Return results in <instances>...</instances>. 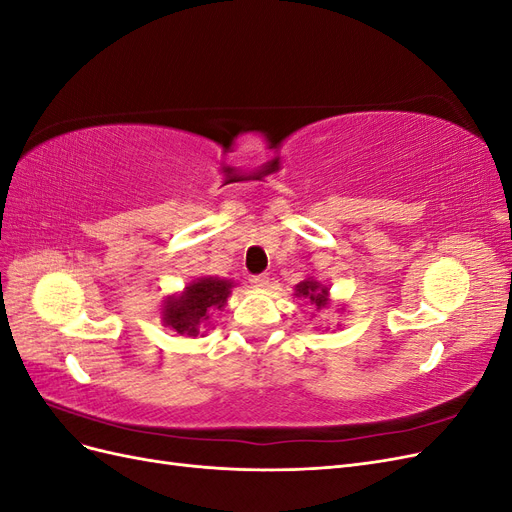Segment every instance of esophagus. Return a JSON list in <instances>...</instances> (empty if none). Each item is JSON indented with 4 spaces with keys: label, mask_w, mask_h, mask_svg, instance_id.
Instances as JSON below:
<instances>
[{
    "label": "esophagus",
    "mask_w": 512,
    "mask_h": 512,
    "mask_svg": "<svg viewBox=\"0 0 512 512\" xmlns=\"http://www.w3.org/2000/svg\"><path fill=\"white\" fill-rule=\"evenodd\" d=\"M250 284H252V288H256V290L267 288V286H269V275H267V273L252 275V277H250Z\"/></svg>",
    "instance_id": "34e87169"
}]
</instances>
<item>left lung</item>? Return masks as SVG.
<instances>
[{
  "mask_svg": "<svg viewBox=\"0 0 512 512\" xmlns=\"http://www.w3.org/2000/svg\"><path fill=\"white\" fill-rule=\"evenodd\" d=\"M329 286L322 284L320 280H316L314 275H307L303 282H299L297 286H294V294L292 297H299V299H307L309 303H312L316 307V312H320V309H329L331 307V294H329ZM342 309L344 312V305L337 307Z\"/></svg>",
  "mask_w": 512,
  "mask_h": 512,
  "instance_id": "8db88e82",
  "label": "left lung"
}]
</instances>
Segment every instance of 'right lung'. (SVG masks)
Masks as SVG:
<instances>
[{
    "label": "right lung",
    "instance_id": "add662e5",
    "mask_svg": "<svg viewBox=\"0 0 512 512\" xmlns=\"http://www.w3.org/2000/svg\"><path fill=\"white\" fill-rule=\"evenodd\" d=\"M232 288L235 282L226 277H196L181 292L168 294L162 301V324L179 335L198 337L203 333L200 329L209 324L211 314L222 312Z\"/></svg>",
    "mask_w": 512,
    "mask_h": 512
}]
</instances>
